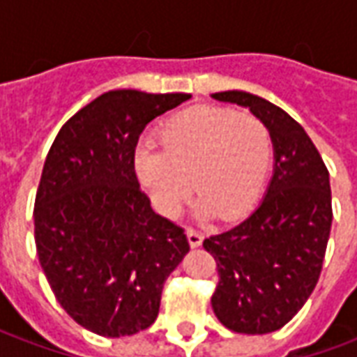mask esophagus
<instances>
[{"instance_id":"34e87169","label":"esophagus","mask_w":357,"mask_h":357,"mask_svg":"<svg viewBox=\"0 0 357 357\" xmlns=\"http://www.w3.org/2000/svg\"><path fill=\"white\" fill-rule=\"evenodd\" d=\"M187 239H189V245L191 247H201V243H202V233L201 231H197V229H187Z\"/></svg>"}]
</instances>
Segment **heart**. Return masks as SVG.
<instances>
[{
	"label": "heart",
	"mask_w": 357,
	"mask_h": 357,
	"mask_svg": "<svg viewBox=\"0 0 357 357\" xmlns=\"http://www.w3.org/2000/svg\"><path fill=\"white\" fill-rule=\"evenodd\" d=\"M158 139L162 149L145 143L133 164L162 216H178L193 185L202 216L231 220L258 201L271 158V137L258 116L199 105L162 122Z\"/></svg>",
	"instance_id": "b5f03b06"
}]
</instances>
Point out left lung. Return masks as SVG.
Masks as SVG:
<instances>
[{
	"label": "left lung",
	"instance_id": "8db88e82",
	"mask_svg": "<svg viewBox=\"0 0 357 357\" xmlns=\"http://www.w3.org/2000/svg\"><path fill=\"white\" fill-rule=\"evenodd\" d=\"M212 99L247 107L273 143V176L258 208L202 243L218 266L220 323L266 335L291 321L317 284L333 224L329 172L304 128L277 105L237 89Z\"/></svg>",
	"mask_w": 357,
	"mask_h": 357
}]
</instances>
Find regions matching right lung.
<instances>
[{
	"label": "right lung",
	"mask_w": 357,
	"mask_h": 357,
	"mask_svg": "<svg viewBox=\"0 0 357 357\" xmlns=\"http://www.w3.org/2000/svg\"><path fill=\"white\" fill-rule=\"evenodd\" d=\"M187 99L107 91L61 128L47 153L34 204L38 258L59 304L95 335L151 327L164 281L189 252L183 229L151 208L133 166L145 126Z\"/></svg>",
	"instance_id": "right-lung-1"
}]
</instances>
